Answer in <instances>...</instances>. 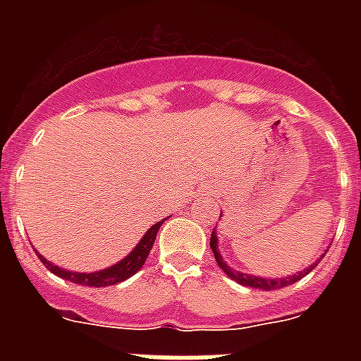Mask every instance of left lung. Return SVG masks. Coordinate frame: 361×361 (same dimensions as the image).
Wrapping results in <instances>:
<instances>
[{
  "label": "left lung",
  "mask_w": 361,
  "mask_h": 361,
  "mask_svg": "<svg viewBox=\"0 0 361 361\" xmlns=\"http://www.w3.org/2000/svg\"><path fill=\"white\" fill-rule=\"evenodd\" d=\"M209 247H212V251H214V257L215 260H217V264H219V268L225 271L231 279H234L236 283H240V285L243 286H251V288H260V290H277V288H283V286H288L292 285V283H296V281H300L303 277V275H307L311 269H314V266L320 262V258L317 260V262H313L309 268H305L303 271H298V274L294 275H288V277H277V279H264V277H257V275H249V274H241V271H236V269H232L228 264L223 260V257H221L219 249H217V232H212V240H209Z\"/></svg>",
  "instance_id": "1"
}]
</instances>
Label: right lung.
Wrapping results in <instances>:
<instances>
[{
  "mask_svg": "<svg viewBox=\"0 0 361 361\" xmlns=\"http://www.w3.org/2000/svg\"><path fill=\"white\" fill-rule=\"evenodd\" d=\"M164 223L163 221H159L155 225L149 228V231L142 236V240L138 241V245L133 249V251L120 260L114 266H110L106 269H101V271H92V274H78V271H69V269L59 268V266H54L52 262H48L47 258L39 255L41 258V262L47 266L52 274H56L58 277L65 281H71V283H76V285H86V286H110V285H118L121 281L129 279L130 275H135L138 269L144 266L146 262L147 255L152 251L153 241L157 238V232L161 228V225Z\"/></svg>",
  "mask_w": 361,
  "mask_h": 361,
  "instance_id": "obj_1",
  "label": "right lung"
}]
</instances>
